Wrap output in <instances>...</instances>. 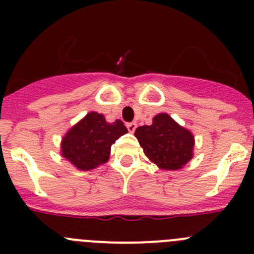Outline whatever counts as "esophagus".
I'll return each instance as SVG.
<instances>
[{
	"label": "esophagus",
	"mask_w": 254,
	"mask_h": 254,
	"mask_svg": "<svg viewBox=\"0 0 254 254\" xmlns=\"http://www.w3.org/2000/svg\"><path fill=\"white\" fill-rule=\"evenodd\" d=\"M136 127H137V125L134 122H131V123H127V129H128L129 133H133L134 129H136Z\"/></svg>",
	"instance_id": "obj_1"
}]
</instances>
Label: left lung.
<instances>
[{"label":"left lung","mask_w":254,"mask_h":254,"mask_svg":"<svg viewBox=\"0 0 254 254\" xmlns=\"http://www.w3.org/2000/svg\"><path fill=\"white\" fill-rule=\"evenodd\" d=\"M143 154L163 170H178L193 158L194 136L167 113H159L150 126L134 131Z\"/></svg>","instance_id":"1"}]
</instances>
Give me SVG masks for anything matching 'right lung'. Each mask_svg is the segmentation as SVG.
Instances as JSON below:
<instances>
[{
  "label": "right lung",
  "mask_w": 254,
  "mask_h": 254,
  "mask_svg": "<svg viewBox=\"0 0 254 254\" xmlns=\"http://www.w3.org/2000/svg\"><path fill=\"white\" fill-rule=\"evenodd\" d=\"M127 132L122 121L109 123L103 114L90 112L62 137L61 155L78 170L95 169L109 160L112 145Z\"/></svg>",
  "instance_id": "add662e5"
}]
</instances>
